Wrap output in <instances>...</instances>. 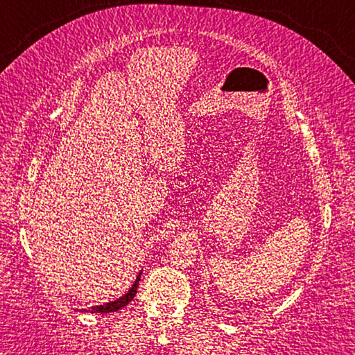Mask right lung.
Instances as JSON below:
<instances>
[{"label":"right lung","mask_w":355,"mask_h":355,"mask_svg":"<svg viewBox=\"0 0 355 355\" xmlns=\"http://www.w3.org/2000/svg\"><path fill=\"white\" fill-rule=\"evenodd\" d=\"M141 274H142V272H139V275H137L135 285L130 288V291H128L127 294H125V296H122V297L117 299V300H112V302L103 304V305H95V307H92L89 311H91V313H111V311H117V310H120L122 307H125V305H127V304H130L131 300L135 299L136 293H137V286H139ZM83 311H84V310H83ZM86 311H87V310H86Z\"/></svg>","instance_id":"right-lung-1"}]
</instances>
